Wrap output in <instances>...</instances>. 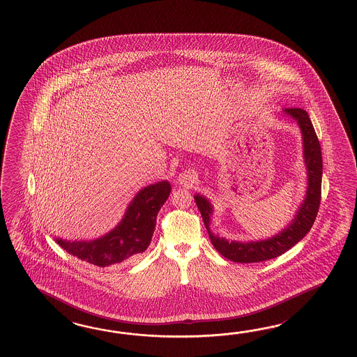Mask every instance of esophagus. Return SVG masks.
I'll list each match as a JSON object with an SVG mask.
<instances>
[{"label": "esophagus", "mask_w": 357, "mask_h": 357, "mask_svg": "<svg viewBox=\"0 0 357 357\" xmlns=\"http://www.w3.org/2000/svg\"><path fill=\"white\" fill-rule=\"evenodd\" d=\"M197 180V175L194 171H183L178 176V182L183 186H191Z\"/></svg>", "instance_id": "34e87169"}]
</instances>
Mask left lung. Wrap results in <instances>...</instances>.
Wrapping results in <instances>:
<instances>
[{
    "instance_id": "obj_1",
    "label": "left lung",
    "mask_w": 357,
    "mask_h": 357,
    "mask_svg": "<svg viewBox=\"0 0 357 357\" xmlns=\"http://www.w3.org/2000/svg\"><path fill=\"white\" fill-rule=\"evenodd\" d=\"M286 114L296 120L303 140V158L307 169V190L306 197L300 209L297 211L295 220L278 235L268 240L251 241V243H238L227 241L218 236L213 235L209 229V220L212 215V205L202 195H195V203L204 220L205 227L211 237L214 249L236 263H259L269 259L277 258L283 252L289 250L294 245L303 240L310 228L312 227L317 214H318L320 199H321V174H323V160L321 151L319 144L317 132L311 123L307 112L303 108H286Z\"/></svg>"
}]
</instances>
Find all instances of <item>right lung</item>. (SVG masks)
Masks as SVG:
<instances>
[{
  "instance_id": "add662e5",
  "label": "right lung",
  "mask_w": 357,
  "mask_h": 357,
  "mask_svg": "<svg viewBox=\"0 0 357 357\" xmlns=\"http://www.w3.org/2000/svg\"><path fill=\"white\" fill-rule=\"evenodd\" d=\"M171 192L168 181L146 186L130 203L123 220L109 234L93 241L57 243L70 255L97 266H108L132 259L144 252L152 241L157 214Z\"/></svg>"
}]
</instances>
